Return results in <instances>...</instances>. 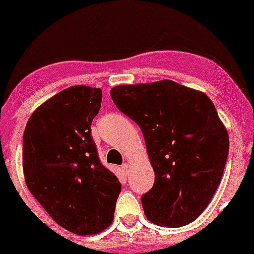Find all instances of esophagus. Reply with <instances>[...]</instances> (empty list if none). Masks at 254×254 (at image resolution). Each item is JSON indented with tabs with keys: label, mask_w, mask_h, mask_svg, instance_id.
<instances>
[{
	"label": "esophagus",
	"mask_w": 254,
	"mask_h": 254,
	"mask_svg": "<svg viewBox=\"0 0 254 254\" xmlns=\"http://www.w3.org/2000/svg\"><path fill=\"white\" fill-rule=\"evenodd\" d=\"M129 171H130V165H129V163H124V165L122 166V172L124 173L125 176H127Z\"/></svg>",
	"instance_id": "34e87169"
}]
</instances>
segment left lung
Wrapping results in <instances>:
<instances>
[{
  "instance_id": "1",
  "label": "left lung",
  "mask_w": 254,
  "mask_h": 254,
  "mask_svg": "<svg viewBox=\"0 0 254 254\" xmlns=\"http://www.w3.org/2000/svg\"><path fill=\"white\" fill-rule=\"evenodd\" d=\"M111 96L141 129L155 184L141 203L148 221L181 227L214 196L229 156V134L204 92L171 79L120 84Z\"/></svg>"
}]
</instances>
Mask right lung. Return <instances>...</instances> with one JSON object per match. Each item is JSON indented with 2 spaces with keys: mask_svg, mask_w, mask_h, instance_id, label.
I'll return each instance as SVG.
<instances>
[{
  "mask_svg": "<svg viewBox=\"0 0 254 254\" xmlns=\"http://www.w3.org/2000/svg\"><path fill=\"white\" fill-rule=\"evenodd\" d=\"M101 103V88L68 87L33 112L23 135L28 189L56 224L79 236L112 224L122 190L91 136Z\"/></svg>",
  "mask_w": 254,
  "mask_h": 254,
  "instance_id": "add662e5",
  "label": "right lung"
}]
</instances>
